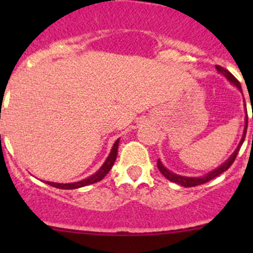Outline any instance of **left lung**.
<instances>
[{
	"instance_id": "left-lung-1",
	"label": "left lung",
	"mask_w": 253,
	"mask_h": 253,
	"mask_svg": "<svg viewBox=\"0 0 253 253\" xmlns=\"http://www.w3.org/2000/svg\"><path fill=\"white\" fill-rule=\"evenodd\" d=\"M215 70L218 71V72L220 73V75H223L224 77L228 79V81L230 82V83L233 84L234 86H236V88L239 89V90L242 93L241 84H240V82L237 81V79H236L235 77H234V76L231 75V73L229 72V71L224 70V68L220 67V66H215ZM245 109H246V105H245ZM245 114H246V115H245V127H244V132H242V137H241V139H240L239 144H237L236 149L234 150L233 154H231L230 157H229L228 159H226L225 162L223 163V164L219 165V167L216 168V169L211 170V171H209L208 174H206V175H203V176H198V177H190V176L177 175V174H175V172L170 171V170L168 169V168L164 167V164H163V162H162V160H160V159H158V163H157V164H158V169L160 170V172H162V174L164 175L165 177L168 178V180L172 181V182H175V183H178V185L183 186V187H195V186L202 185V183L208 182L209 180H211V178H214V177H216V176H218V175H220L221 172L226 171V170H228L229 168L231 167V164H233V163H234V160H235L237 153H239L240 147H241V145H242V143H244V141H245V137H246V129H247V111H245Z\"/></svg>"
}]
</instances>
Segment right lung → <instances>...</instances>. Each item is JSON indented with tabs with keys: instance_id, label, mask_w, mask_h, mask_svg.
I'll return each instance as SVG.
<instances>
[{
	"instance_id": "obj_1",
	"label": "right lung",
	"mask_w": 253,
	"mask_h": 253,
	"mask_svg": "<svg viewBox=\"0 0 253 253\" xmlns=\"http://www.w3.org/2000/svg\"><path fill=\"white\" fill-rule=\"evenodd\" d=\"M119 142H120V138H117L116 141H115L114 145H112V148H111L110 153H109L108 158H106V160L103 163V165L100 167V169H99L96 172H94L93 175L88 176V177L83 178V180H81V181H77V182L58 183V182H50V181H45V182H46L47 185L53 186V187H56V188H61V190H75V188H81V187H84V186L91 185V183L99 182V181L103 180V178L106 176V174L110 171V169L112 168V165H114L115 160H116L117 150H119Z\"/></svg>"
}]
</instances>
